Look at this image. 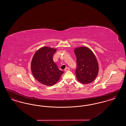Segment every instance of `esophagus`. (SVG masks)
<instances>
[{
  "mask_svg": "<svg viewBox=\"0 0 126 126\" xmlns=\"http://www.w3.org/2000/svg\"><path fill=\"white\" fill-rule=\"evenodd\" d=\"M70 70V68L69 67H66V68L65 69V72H67Z\"/></svg>",
  "mask_w": 126,
  "mask_h": 126,
  "instance_id": "34e87169",
  "label": "esophagus"
}]
</instances>
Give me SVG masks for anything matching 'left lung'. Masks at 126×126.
<instances>
[{
  "mask_svg": "<svg viewBox=\"0 0 126 126\" xmlns=\"http://www.w3.org/2000/svg\"><path fill=\"white\" fill-rule=\"evenodd\" d=\"M74 52L77 57L76 75L78 80L83 84L92 82L99 72V65L95 55L89 48L84 46L75 48Z\"/></svg>",
  "mask_w": 126,
  "mask_h": 126,
  "instance_id": "8db88e82",
  "label": "left lung"
}]
</instances>
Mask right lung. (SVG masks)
<instances>
[{"instance_id":"1","label":"right lung","mask_w":126,"mask_h":126,"mask_svg":"<svg viewBox=\"0 0 126 126\" xmlns=\"http://www.w3.org/2000/svg\"><path fill=\"white\" fill-rule=\"evenodd\" d=\"M57 49L47 46L38 49L34 54L31 64V71L39 82L47 86H52L60 79L64 73L60 70L53 60Z\"/></svg>"}]
</instances>
